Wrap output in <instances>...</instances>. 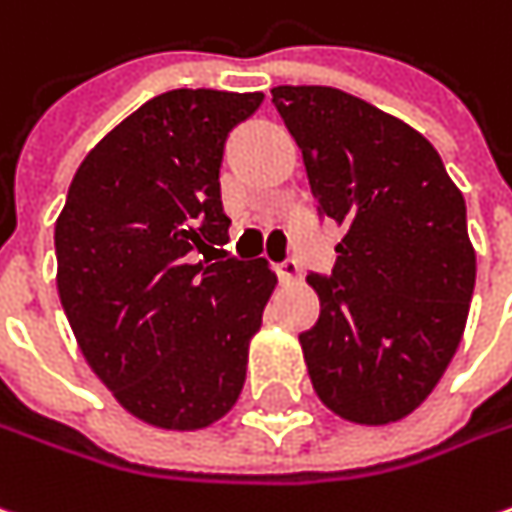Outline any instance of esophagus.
Masks as SVG:
<instances>
[{
    "mask_svg": "<svg viewBox=\"0 0 512 512\" xmlns=\"http://www.w3.org/2000/svg\"><path fill=\"white\" fill-rule=\"evenodd\" d=\"M275 272H278L280 283H292V280H298L300 278L298 260H283V263H275Z\"/></svg>",
    "mask_w": 512,
    "mask_h": 512,
    "instance_id": "34e87169",
    "label": "esophagus"
}]
</instances>
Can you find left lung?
Returning <instances> with one entry per match:
<instances>
[{
  "instance_id": "obj_1",
  "label": "left lung",
  "mask_w": 512,
  "mask_h": 512,
  "mask_svg": "<svg viewBox=\"0 0 512 512\" xmlns=\"http://www.w3.org/2000/svg\"><path fill=\"white\" fill-rule=\"evenodd\" d=\"M272 102L321 212L344 226L332 278H306L321 298L300 335L312 387L352 424L401 421L464 335L476 286L464 197L430 140L369 102L326 85H278Z\"/></svg>"
}]
</instances>
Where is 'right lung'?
Wrapping results in <instances>:
<instances>
[{"instance_id":"add662e5","label":"right lung","mask_w":512,"mask_h":512,"mask_svg":"<svg viewBox=\"0 0 512 512\" xmlns=\"http://www.w3.org/2000/svg\"><path fill=\"white\" fill-rule=\"evenodd\" d=\"M263 94L177 88L111 128L56 217V289L88 367L134 418L203 430L240 398L278 278L200 260L229 240L223 145Z\"/></svg>"}]
</instances>
